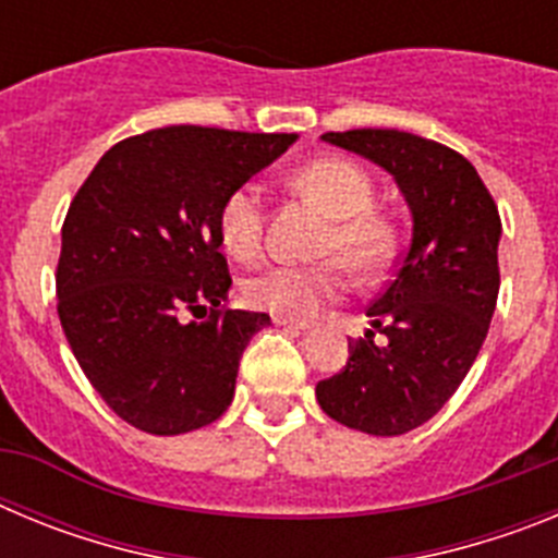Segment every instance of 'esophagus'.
<instances>
[{
  "label": "esophagus",
  "instance_id": "34e87169",
  "mask_svg": "<svg viewBox=\"0 0 558 558\" xmlns=\"http://www.w3.org/2000/svg\"><path fill=\"white\" fill-rule=\"evenodd\" d=\"M274 324H276V327L295 329V332H307V329H310V322H299V318H284V315H276Z\"/></svg>",
  "mask_w": 558,
  "mask_h": 558
}]
</instances>
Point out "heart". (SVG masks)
I'll use <instances>...</instances> for the list:
<instances>
[{"mask_svg": "<svg viewBox=\"0 0 558 558\" xmlns=\"http://www.w3.org/2000/svg\"><path fill=\"white\" fill-rule=\"evenodd\" d=\"M295 192L332 218L324 256H338L354 274L374 276L391 256V229L374 215V186L357 165L347 159H318L290 179ZM265 201L263 186L248 181L226 195L218 211L220 245L229 256L248 263L263 248ZM329 259L313 265L276 263L254 270L243 282V299L256 310L284 318H313L324 304L347 293V268Z\"/></svg>", "mask_w": 558, "mask_h": 558, "instance_id": "heart-1", "label": "heart"}]
</instances>
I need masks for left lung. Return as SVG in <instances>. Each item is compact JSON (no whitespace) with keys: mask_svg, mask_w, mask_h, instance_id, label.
I'll return each instance as SVG.
<instances>
[{"mask_svg":"<svg viewBox=\"0 0 558 558\" xmlns=\"http://www.w3.org/2000/svg\"><path fill=\"white\" fill-rule=\"evenodd\" d=\"M327 145L383 167L411 209V243L366 310L372 329L349 340L343 372L315 399L340 425L402 436L445 408L481 352L495 315L500 215L461 153L391 128L324 133ZM387 335L373 343V332Z\"/></svg>","mask_w":558,"mask_h":558,"instance_id":"obj_1","label":"left lung"}]
</instances>
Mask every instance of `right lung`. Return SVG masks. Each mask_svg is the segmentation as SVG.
I'll use <instances>...</instances> for the list:
<instances>
[{
  "label": "right lung",
  "instance_id": "obj_1",
  "mask_svg": "<svg viewBox=\"0 0 558 558\" xmlns=\"http://www.w3.org/2000/svg\"><path fill=\"white\" fill-rule=\"evenodd\" d=\"M295 140L159 128L113 145L77 190L61 231L58 315L88 383L136 430L179 436L229 411L240 357L270 315L223 310L218 211ZM184 312L210 318L184 325Z\"/></svg>",
  "mask_w": 558,
  "mask_h": 558
}]
</instances>
